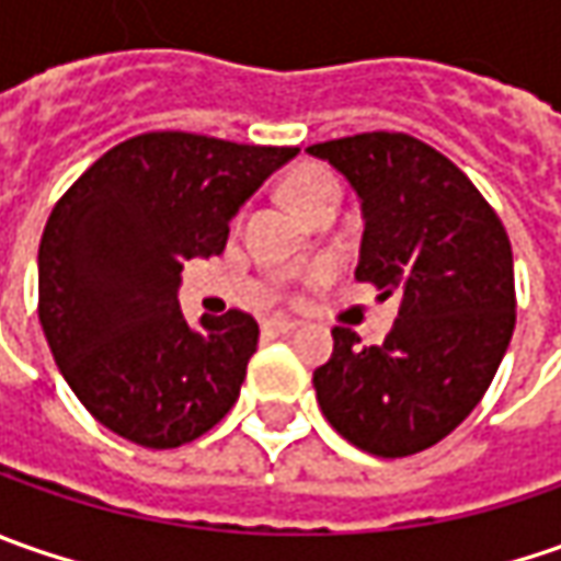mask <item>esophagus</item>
I'll return each mask as SVG.
<instances>
[{
	"instance_id": "1",
	"label": "esophagus",
	"mask_w": 561,
	"mask_h": 561,
	"mask_svg": "<svg viewBox=\"0 0 561 561\" xmlns=\"http://www.w3.org/2000/svg\"><path fill=\"white\" fill-rule=\"evenodd\" d=\"M262 328H265V334H271V336H287V334H293L299 324H296V321H290V318H268Z\"/></svg>"
}]
</instances>
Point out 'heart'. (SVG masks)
<instances>
[{
    "label": "heart",
    "instance_id": "obj_1",
    "mask_svg": "<svg viewBox=\"0 0 561 561\" xmlns=\"http://www.w3.org/2000/svg\"><path fill=\"white\" fill-rule=\"evenodd\" d=\"M284 193L290 205L306 218L309 211H314L321 203H331V199H340V186H336L334 174L318 168V164H306L299 171H293L284 184Z\"/></svg>",
    "mask_w": 561,
    "mask_h": 561
}]
</instances>
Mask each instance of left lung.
<instances>
[{
	"mask_svg": "<svg viewBox=\"0 0 561 561\" xmlns=\"http://www.w3.org/2000/svg\"><path fill=\"white\" fill-rule=\"evenodd\" d=\"M362 205L356 280L399 314L380 346L334 328L314 393L340 437L380 459L440 443L481 402L515 328L506 227L456 164L409 134L314 142Z\"/></svg>",
	"mask_w": 561,
	"mask_h": 561,
	"instance_id": "8db88e82",
	"label": "left lung"
}]
</instances>
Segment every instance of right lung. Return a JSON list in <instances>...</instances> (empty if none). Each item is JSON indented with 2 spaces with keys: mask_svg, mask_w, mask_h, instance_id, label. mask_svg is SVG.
Segmentation results:
<instances>
[{
  "mask_svg": "<svg viewBox=\"0 0 561 561\" xmlns=\"http://www.w3.org/2000/svg\"><path fill=\"white\" fill-rule=\"evenodd\" d=\"M296 152L142 134L108 149L55 203L39 240V324L99 424L174 449L230 412L259 324L237 309L190 324L181 271L225 252L230 218Z\"/></svg>",
  "mask_w": 561,
  "mask_h": 561,
  "instance_id": "add662e5",
  "label": "right lung"
}]
</instances>
